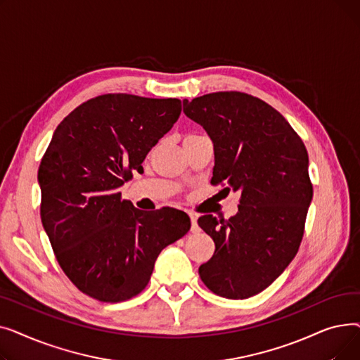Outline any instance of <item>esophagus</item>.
<instances>
[{"instance_id":"esophagus-1","label":"esophagus","mask_w":360,"mask_h":360,"mask_svg":"<svg viewBox=\"0 0 360 360\" xmlns=\"http://www.w3.org/2000/svg\"><path fill=\"white\" fill-rule=\"evenodd\" d=\"M190 219H191V232H193V233H197V232H200L198 223H197V214H194V213H190Z\"/></svg>"}]
</instances>
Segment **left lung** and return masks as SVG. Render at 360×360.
I'll list each match as a JSON object with an SVG mask.
<instances>
[{"instance_id": "left-lung-1", "label": "left lung", "mask_w": 360, "mask_h": 360, "mask_svg": "<svg viewBox=\"0 0 360 360\" xmlns=\"http://www.w3.org/2000/svg\"><path fill=\"white\" fill-rule=\"evenodd\" d=\"M184 112L213 140L212 185L240 193L229 220L198 219L216 247L198 274L221 297H251L286 270L304 238L314 193L307 147L280 112L248 93L185 99Z\"/></svg>"}]
</instances>
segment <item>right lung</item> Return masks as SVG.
<instances>
[{
  "mask_svg": "<svg viewBox=\"0 0 360 360\" xmlns=\"http://www.w3.org/2000/svg\"><path fill=\"white\" fill-rule=\"evenodd\" d=\"M181 110L179 99L108 93L75 108L53 132L37 170L41 219L63 271L93 299L137 296L162 250L190 231L186 213L143 212L120 191Z\"/></svg>",
  "mask_w": 360,
  "mask_h": 360,
  "instance_id": "right-lung-1",
  "label": "right lung"
}]
</instances>
